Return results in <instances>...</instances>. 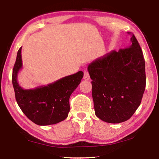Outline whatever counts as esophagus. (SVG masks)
<instances>
[{"label":"esophagus","instance_id":"1","mask_svg":"<svg viewBox=\"0 0 159 159\" xmlns=\"http://www.w3.org/2000/svg\"><path fill=\"white\" fill-rule=\"evenodd\" d=\"M83 79H84L85 80H90V75H89V73H88V71H85L84 72V76H83Z\"/></svg>","mask_w":159,"mask_h":159}]
</instances>
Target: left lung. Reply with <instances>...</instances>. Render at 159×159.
I'll list each match as a JSON object with an SVG mask.
<instances>
[{
    "instance_id": "8db88e82",
    "label": "left lung",
    "mask_w": 159,
    "mask_h": 159,
    "mask_svg": "<svg viewBox=\"0 0 159 159\" xmlns=\"http://www.w3.org/2000/svg\"><path fill=\"white\" fill-rule=\"evenodd\" d=\"M131 44L112 50L88 66L95 115L104 122L128 120L141 103L146 86L143 53L134 34Z\"/></svg>"
}]
</instances>
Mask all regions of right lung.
<instances>
[{"label":"right lung","instance_id":"obj_1","mask_svg":"<svg viewBox=\"0 0 159 159\" xmlns=\"http://www.w3.org/2000/svg\"><path fill=\"white\" fill-rule=\"evenodd\" d=\"M21 47L19 49L12 71V85L19 107L29 120L39 125L56 124L66 119L70 111L69 98L80 84L83 72L61 78L47 85L24 89L17 81L22 69Z\"/></svg>","mask_w":159,"mask_h":159}]
</instances>
